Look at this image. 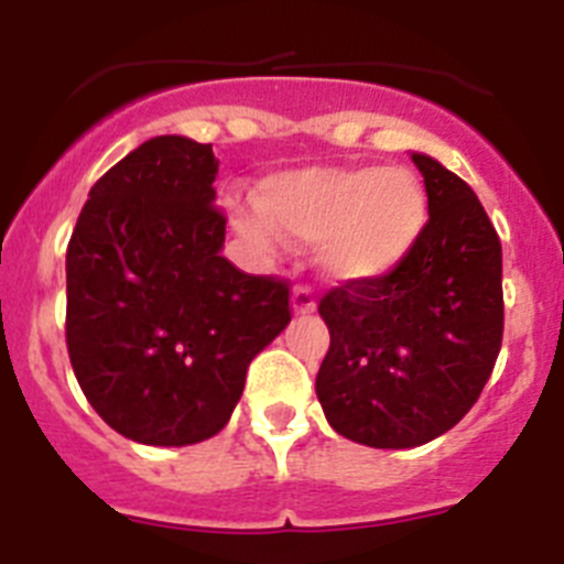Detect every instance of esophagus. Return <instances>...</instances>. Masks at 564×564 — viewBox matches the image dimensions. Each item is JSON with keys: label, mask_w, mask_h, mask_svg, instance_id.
<instances>
[{"label": "esophagus", "mask_w": 564, "mask_h": 564, "mask_svg": "<svg viewBox=\"0 0 564 564\" xmlns=\"http://www.w3.org/2000/svg\"><path fill=\"white\" fill-rule=\"evenodd\" d=\"M291 305H293V313H313V311H316V299H313L311 288H307V285L293 288Z\"/></svg>", "instance_id": "1"}]
</instances>
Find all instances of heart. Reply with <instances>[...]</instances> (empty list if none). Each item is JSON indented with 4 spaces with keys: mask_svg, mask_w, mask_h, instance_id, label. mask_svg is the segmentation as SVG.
Wrapping results in <instances>:
<instances>
[{
    "mask_svg": "<svg viewBox=\"0 0 564 564\" xmlns=\"http://www.w3.org/2000/svg\"><path fill=\"white\" fill-rule=\"evenodd\" d=\"M239 231L271 246L318 242V265L336 282H370L395 271L426 228V194L415 174L381 166H305L271 174L259 206L234 203Z\"/></svg>",
    "mask_w": 564,
    "mask_h": 564,
    "instance_id": "heart-1",
    "label": "heart"
}]
</instances>
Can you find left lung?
<instances>
[{
    "mask_svg": "<svg viewBox=\"0 0 564 564\" xmlns=\"http://www.w3.org/2000/svg\"><path fill=\"white\" fill-rule=\"evenodd\" d=\"M430 220L395 271L344 282L318 302L330 350L316 395L338 435L412 449L449 432L480 398L502 344V248L477 194L412 154Z\"/></svg>",
    "mask_w": 564,
    "mask_h": 564,
    "instance_id": "left-lung-1",
    "label": "left lung"
}]
</instances>
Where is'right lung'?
Segmentation results:
<instances>
[{
    "label": "right lung",
    "mask_w": 564,
    "mask_h": 564,
    "mask_svg": "<svg viewBox=\"0 0 564 564\" xmlns=\"http://www.w3.org/2000/svg\"><path fill=\"white\" fill-rule=\"evenodd\" d=\"M212 143L161 134L89 188L67 246V352L93 410L147 446L231 417L248 364L291 322L285 279L223 257Z\"/></svg>",
    "instance_id": "right-lung-1"
}]
</instances>
